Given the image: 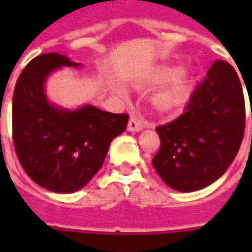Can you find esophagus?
Wrapping results in <instances>:
<instances>
[{
	"mask_svg": "<svg viewBox=\"0 0 252 252\" xmlns=\"http://www.w3.org/2000/svg\"><path fill=\"white\" fill-rule=\"evenodd\" d=\"M144 126H143V123L139 119H137L136 116H132L129 121H128V131L131 132H139L142 131Z\"/></svg>",
	"mask_w": 252,
	"mask_h": 252,
	"instance_id": "esophagus-1",
	"label": "esophagus"
}]
</instances>
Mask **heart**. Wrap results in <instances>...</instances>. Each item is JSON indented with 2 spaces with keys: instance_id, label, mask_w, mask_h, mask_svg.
Listing matches in <instances>:
<instances>
[{
  "instance_id": "obj_1",
  "label": "heart",
  "mask_w": 252,
  "mask_h": 252,
  "mask_svg": "<svg viewBox=\"0 0 252 252\" xmlns=\"http://www.w3.org/2000/svg\"><path fill=\"white\" fill-rule=\"evenodd\" d=\"M181 72V68L178 66L164 67L162 70H159L151 81L154 83H163L167 82L170 79L177 77ZM190 90V78L186 74H181V77L175 79L174 82L170 85L169 88H166L162 92H159L153 99V104L155 109L160 113H173L175 110H178L189 99Z\"/></svg>"
}]
</instances>
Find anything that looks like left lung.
Instances as JSON below:
<instances>
[{
  "label": "left lung",
  "mask_w": 252,
  "mask_h": 252,
  "mask_svg": "<svg viewBox=\"0 0 252 252\" xmlns=\"http://www.w3.org/2000/svg\"><path fill=\"white\" fill-rule=\"evenodd\" d=\"M244 124L246 105L238 74L225 61H215L190 95L185 112L157 126L160 148L153 158L154 169L171 189H204L232 163Z\"/></svg>",
  "instance_id": "1"
}]
</instances>
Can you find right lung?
<instances>
[{"label":"right lung","mask_w":252,"mask_h":252,"mask_svg":"<svg viewBox=\"0 0 252 252\" xmlns=\"http://www.w3.org/2000/svg\"><path fill=\"white\" fill-rule=\"evenodd\" d=\"M62 66L81 64L50 52L25 66L13 92L12 128L17 158L31 180L50 191L72 193L101 169L110 142L126 131L128 115L50 104L44 82Z\"/></svg>","instance_id":"add662e5"}]
</instances>
